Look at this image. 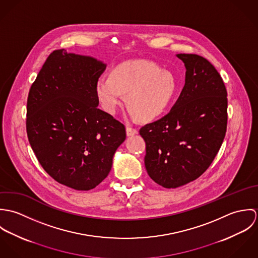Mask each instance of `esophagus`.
<instances>
[{
	"label": "esophagus",
	"mask_w": 258,
	"mask_h": 258,
	"mask_svg": "<svg viewBox=\"0 0 258 258\" xmlns=\"http://www.w3.org/2000/svg\"><path fill=\"white\" fill-rule=\"evenodd\" d=\"M138 133V130L132 126H126V134L127 136H133V135H136Z\"/></svg>",
	"instance_id": "1"
}]
</instances>
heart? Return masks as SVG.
Instances as JSON below:
<instances>
[{
    "mask_svg": "<svg viewBox=\"0 0 258 258\" xmlns=\"http://www.w3.org/2000/svg\"><path fill=\"white\" fill-rule=\"evenodd\" d=\"M177 80L173 74L157 63L135 59L115 67L110 76H101L96 83V94L108 113H115L126 94L129 112L140 120H152L161 115L173 100Z\"/></svg>",
    "mask_w": 258,
    "mask_h": 258,
    "instance_id": "1",
    "label": "heart"
}]
</instances>
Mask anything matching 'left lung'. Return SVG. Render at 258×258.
I'll return each instance as SVG.
<instances>
[{
	"instance_id": "obj_1",
	"label": "left lung",
	"mask_w": 258,
	"mask_h": 258,
	"mask_svg": "<svg viewBox=\"0 0 258 258\" xmlns=\"http://www.w3.org/2000/svg\"><path fill=\"white\" fill-rule=\"evenodd\" d=\"M184 89L167 115L141 127L150 178L171 188L201 177L215 160L227 126V92L221 75L205 57L180 53Z\"/></svg>"
}]
</instances>
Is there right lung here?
Segmentation results:
<instances>
[{
  "label": "right lung",
  "mask_w": 258,
  "mask_h": 258,
  "mask_svg": "<svg viewBox=\"0 0 258 258\" xmlns=\"http://www.w3.org/2000/svg\"><path fill=\"white\" fill-rule=\"evenodd\" d=\"M106 66L53 50L31 86L27 134L37 161L57 183L88 190L109 174L125 126L97 106L96 83Z\"/></svg>",
  "instance_id": "right-lung-1"
}]
</instances>
